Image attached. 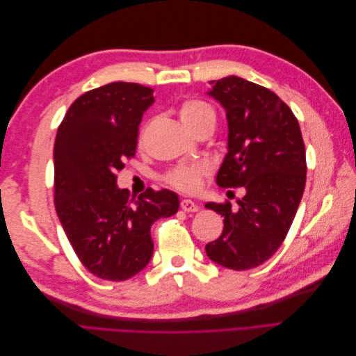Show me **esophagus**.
Listing matches in <instances>:
<instances>
[{"label": "esophagus", "mask_w": 356, "mask_h": 356, "mask_svg": "<svg viewBox=\"0 0 356 356\" xmlns=\"http://www.w3.org/2000/svg\"><path fill=\"white\" fill-rule=\"evenodd\" d=\"M181 209L184 211V212H197L199 211V207L197 204L193 202V200H188V199H184V200H181Z\"/></svg>", "instance_id": "1"}]
</instances>
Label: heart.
Listing matches in <instances>:
<instances>
[{"mask_svg":"<svg viewBox=\"0 0 356 356\" xmlns=\"http://www.w3.org/2000/svg\"><path fill=\"white\" fill-rule=\"evenodd\" d=\"M178 115L190 132H195L200 127L213 129L215 122H217V114H215L212 106L200 99H187L182 102L178 108ZM207 172L208 168L203 163L179 165L168 172L166 181L172 187L191 193L199 187L202 177Z\"/></svg>","mask_w":356,"mask_h":356,"instance_id":"obj_1","label":"heart"}]
</instances>
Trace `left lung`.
Listing matches in <instances>:
<instances>
[{"label":"left lung","instance_id":"left-lung-1","mask_svg":"<svg viewBox=\"0 0 356 356\" xmlns=\"http://www.w3.org/2000/svg\"><path fill=\"white\" fill-rule=\"evenodd\" d=\"M208 92L225 110L227 154L217 184L245 188L238 208L209 202L224 217L220 238L207 245L213 263L248 270L282 245L306 186V149L300 124L276 93L236 75L212 80Z\"/></svg>","mask_w":356,"mask_h":356}]
</instances>
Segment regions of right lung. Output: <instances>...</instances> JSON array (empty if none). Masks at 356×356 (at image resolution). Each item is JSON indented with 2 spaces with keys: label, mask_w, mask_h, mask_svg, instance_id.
<instances>
[{
  "label": "right lung",
  "mask_w": 356,
  "mask_h": 356,
  "mask_svg": "<svg viewBox=\"0 0 356 356\" xmlns=\"http://www.w3.org/2000/svg\"><path fill=\"white\" fill-rule=\"evenodd\" d=\"M153 89L115 81L75 99L58 127L55 208L88 270L106 281L135 276L152 260V225L177 213V193L148 188L138 199L117 187V174L136 152L139 123Z\"/></svg>",
  "instance_id": "right-lung-1"
}]
</instances>
